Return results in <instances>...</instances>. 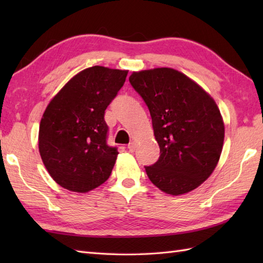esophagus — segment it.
Returning a JSON list of instances; mask_svg holds the SVG:
<instances>
[{"label": "esophagus", "mask_w": 263, "mask_h": 263, "mask_svg": "<svg viewBox=\"0 0 263 263\" xmlns=\"http://www.w3.org/2000/svg\"><path fill=\"white\" fill-rule=\"evenodd\" d=\"M136 148H137V143H136L135 141H131L130 143H128V144H127V149H128V150H130V152H131V153H133V152H135V150H136Z\"/></svg>", "instance_id": "1"}]
</instances>
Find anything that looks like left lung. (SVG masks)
I'll use <instances>...</instances> for the list:
<instances>
[{"label": "left lung", "mask_w": 263, "mask_h": 263, "mask_svg": "<svg viewBox=\"0 0 263 263\" xmlns=\"http://www.w3.org/2000/svg\"><path fill=\"white\" fill-rule=\"evenodd\" d=\"M131 86L148 106L159 159L144 166L161 191L180 195L201 185L219 160L225 126L215 100L197 82L171 68L133 72Z\"/></svg>", "instance_id": "obj_1"}]
</instances>
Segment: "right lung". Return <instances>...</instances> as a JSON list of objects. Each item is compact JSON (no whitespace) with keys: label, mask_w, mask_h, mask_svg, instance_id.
Instances as JSON below:
<instances>
[{"label":"right lung","mask_w":263,"mask_h":263,"mask_svg":"<svg viewBox=\"0 0 263 263\" xmlns=\"http://www.w3.org/2000/svg\"><path fill=\"white\" fill-rule=\"evenodd\" d=\"M126 76V70L91 66L72 78L48 104L38 147L59 185L86 193L107 181L119 153L107 144L104 115Z\"/></svg>","instance_id":"obj_1"}]
</instances>
